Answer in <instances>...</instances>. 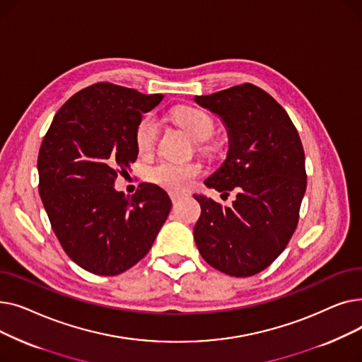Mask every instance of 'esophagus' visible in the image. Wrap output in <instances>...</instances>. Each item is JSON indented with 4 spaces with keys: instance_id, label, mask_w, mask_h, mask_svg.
<instances>
[{
    "instance_id": "34e87169",
    "label": "esophagus",
    "mask_w": 362,
    "mask_h": 362,
    "mask_svg": "<svg viewBox=\"0 0 362 362\" xmlns=\"http://www.w3.org/2000/svg\"><path fill=\"white\" fill-rule=\"evenodd\" d=\"M183 197H185L183 194H177V192H171V194H170V198H171V201H173V204L179 202Z\"/></svg>"
}]
</instances>
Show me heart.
Returning <instances> with one entry per match:
<instances>
[{"label": "heart", "mask_w": 362, "mask_h": 362, "mask_svg": "<svg viewBox=\"0 0 362 362\" xmlns=\"http://www.w3.org/2000/svg\"><path fill=\"white\" fill-rule=\"evenodd\" d=\"M175 122L194 141L202 142L210 138L214 132V122L199 108L180 107L173 111ZM158 120L152 114L144 116L135 130V144L141 154H148L156 146L158 136ZM201 163H170L161 161L146 170V180L173 192H180L191 186L202 175Z\"/></svg>", "instance_id": "1"}]
</instances>
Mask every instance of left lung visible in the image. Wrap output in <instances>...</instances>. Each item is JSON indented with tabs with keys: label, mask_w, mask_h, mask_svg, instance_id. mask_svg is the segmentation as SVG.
Masks as SVG:
<instances>
[{
	"label": "left lung",
	"mask_w": 362,
	"mask_h": 362,
	"mask_svg": "<svg viewBox=\"0 0 362 362\" xmlns=\"http://www.w3.org/2000/svg\"><path fill=\"white\" fill-rule=\"evenodd\" d=\"M194 100L217 114L229 135L224 163L204 183L238 192L230 208L194 195L201 205L195 243L211 267L250 277L284 251L298 226L307 189L302 142L284 108L252 83Z\"/></svg>",
	"instance_id": "8db88e82"
}]
</instances>
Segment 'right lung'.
I'll return each mask as SVG.
<instances>
[{
	"label": "right lung",
	"instance_id": "1",
	"mask_svg": "<svg viewBox=\"0 0 362 362\" xmlns=\"http://www.w3.org/2000/svg\"><path fill=\"white\" fill-rule=\"evenodd\" d=\"M161 93L108 82L90 85L59 110L37 156L40 195L52 230L76 264L116 276L141 261L170 210L168 195L142 183L132 197L114 189L138 158L135 130Z\"/></svg>",
	"mask_w": 362,
	"mask_h": 362
}]
</instances>
